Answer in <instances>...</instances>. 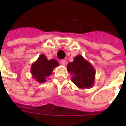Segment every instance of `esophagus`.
Here are the masks:
<instances>
[{"label": "esophagus", "mask_w": 126, "mask_h": 126, "mask_svg": "<svg viewBox=\"0 0 126 126\" xmlns=\"http://www.w3.org/2000/svg\"><path fill=\"white\" fill-rule=\"evenodd\" d=\"M60 63L63 65H65V64H66V62H65V61L64 60V59H63V60H61L60 61Z\"/></svg>", "instance_id": "1"}]
</instances>
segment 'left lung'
I'll use <instances>...</instances> for the list:
<instances>
[{"label":"left lung","instance_id":"1","mask_svg":"<svg viewBox=\"0 0 126 126\" xmlns=\"http://www.w3.org/2000/svg\"><path fill=\"white\" fill-rule=\"evenodd\" d=\"M67 71L71 75V81L79 88H90L95 80V71L92 64L81 55H77L74 61L68 63Z\"/></svg>","mask_w":126,"mask_h":126}]
</instances>
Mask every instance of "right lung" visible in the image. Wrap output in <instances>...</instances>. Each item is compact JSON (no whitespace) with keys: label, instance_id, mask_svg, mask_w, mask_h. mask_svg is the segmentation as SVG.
Returning <instances> with one entry per match:
<instances>
[{"label":"right lung","instance_id":"right-lung-1","mask_svg":"<svg viewBox=\"0 0 126 126\" xmlns=\"http://www.w3.org/2000/svg\"><path fill=\"white\" fill-rule=\"evenodd\" d=\"M57 66L59 63L55 59L48 60L47 57L42 54L31 66L32 78L38 83H44L47 78L52 74L54 68Z\"/></svg>","mask_w":126,"mask_h":126}]
</instances>
